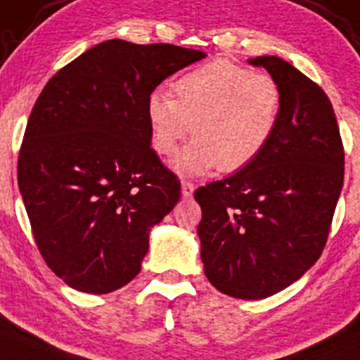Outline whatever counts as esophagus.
<instances>
[{"label":"esophagus","instance_id":"obj_1","mask_svg":"<svg viewBox=\"0 0 360 360\" xmlns=\"http://www.w3.org/2000/svg\"><path fill=\"white\" fill-rule=\"evenodd\" d=\"M193 190H195V184L190 183V181H183L181 183V191H183L184 199H190L193 195Z\"/></svg>","mask_w":360,"mask_h":360}]
</instances>
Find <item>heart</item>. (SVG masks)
Segmentation results:
<instances>
[{"mask_svg":"<svg viewBox=\"0 0 360 360\" xmlns=\"http://www.w3.org/2000/svg\"><path fill=\"white\" fill-rule=\"evenodd\" d=\"M172 92L174 97L150 94L147 122L153 149L161 158L176 154L193 126L197 139L174 160V169L183 176L248 167L274 139L284 103L274 76L229 60L183 74Z\"/></svg>","mask_w":360,"mask_h":360,"instance_id":"b5f03b06","label":"heart"}]
</instances>
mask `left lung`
<instances>
[{
	"label": "left lung",
	"instance_id": "left-lung-1",
	"mask_svg": "<svg viewBox=\"0 0 360 360\" xmlns=\"http://www.w3.org/2000/svg\"><path fill=\"white\" fill-rule=\"evenodd\" d=\"M264 67L284 96L274 139L256 161L197 188V233L207 281L259 300L302 277L323 252L345 177V150L327 94L278 56Z\"/></svg>",
	"mask_w": 360,
	"mask_h": 360
}]
</instances>
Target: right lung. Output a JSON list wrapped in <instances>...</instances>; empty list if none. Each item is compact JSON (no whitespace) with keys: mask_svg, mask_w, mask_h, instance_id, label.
I'll use <instances>...</instances> for the list:
<instances>
[{"mask_svg":"<svg viewBox=\"0 0 360 360\" xmlns=\"http://www.w3.org/2000/svg\"><path fill=\"white\" fill-rule=\"evenodd\" d=\"M202 51L172 44L101 42L46 83L25 131L18 183L48 266L83 293L133 281L149 231L181 183L150 149L147 101Z\"/></svg>","mask_w":360,"mask_h":360,"instance_id":"obj_1","label":"right lung"}]
</instances>
